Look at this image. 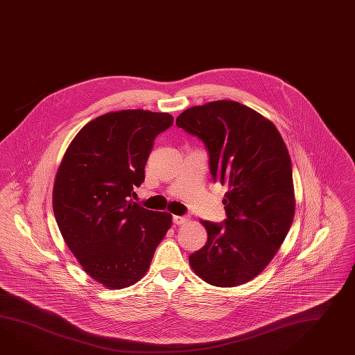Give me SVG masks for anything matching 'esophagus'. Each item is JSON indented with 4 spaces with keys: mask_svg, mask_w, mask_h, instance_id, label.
<instances>
[{
    "mask_svg": "<svg viewBox=\"0 0 355 355\" xmlns=\"http://www.w3.org/2000/svg\"><path fill=\"white\" fill-rule=\"evenodd\" d=\"M186 222H189V218L187 216H173V223L174 225H184Z\"/></svg>",
    "mask_w": 355,
    "mask_h": 355,
    "instance_id": "obj_1",
    "label": "esophagus"
}]
</instances>
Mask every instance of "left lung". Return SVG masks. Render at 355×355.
<instances>
[{
    "label": "left lung",
    "instance_id": "left-lung-1",
    "mask_svg": "<svg viewBox=\"0 0 355 355\" xmlns=\"http://www.w3.org/2000/svg\"><path fill=\"white\" fill-rule=\"evenodd\" d=\"M175 124L205 144L213 180L228 186L225 227L201 220L208 241L191 254V268L209 285H243L266 269L293 225L287 147L272 121L232 100L192 106Z\"/></svg>",
    "mask_w": 355,
    "mask_h": 355
}]
</instances>
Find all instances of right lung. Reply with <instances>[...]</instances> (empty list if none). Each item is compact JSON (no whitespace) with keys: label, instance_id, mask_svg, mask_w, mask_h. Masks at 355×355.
Masks as SVG:
<instances>
[{"label":"right lung","instance_id":"add662e5","mask_svg":"<svg viewBox=\"0 0 355 355\" xmlns=\"http://www.w3.org/2000/svg\"><path fill=\"white\" fill-rule=\"evenodd\" d=\"M173 124L168 113L121 110L87 123L55 177L52 208L62 239L88 276L121 290L146 275L172 225L166 211L133 202L154 139Z\"/></svg>","mask_w":355,"mask_h":355}]
</instances>
